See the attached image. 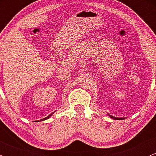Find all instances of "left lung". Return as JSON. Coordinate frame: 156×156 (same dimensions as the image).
<instances>
[{"label":"left lung","mask_w":156,"mask_h":156,"mask_svg":"<svg viewBox=\"0 0 156 156\" xmlns=\"http://www.w3.org/2000/svg\"><path fill=\"white\" fill-rule=\"evenodd\" d=\"M107 115H108V116H109L110 118H111V119H115V120H123V119H126V118H117V117H115V116L111 115H109V114H108V113H107Z\"/></svg>","instance_id":"obj_1"}]
</instances>
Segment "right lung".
<instances>
[{"mask_svg": "<svg viewBox=\"0 0 156 156\" xmlns=\"http://www.w3.org/2000/svg\"><path fill=\"white\" fill-rule=\"evenodd\" d=\"M54 112H53V113H52V114H50V115H48V117H46V118H44V119H41V121H44V120H47V119H49V118H50V116H51V115H53V113H54Z\"/></svg>", "mask_w": 156, "mask_h": 156, "instance_id": "1", "label": "right lung"}]
</instances>
